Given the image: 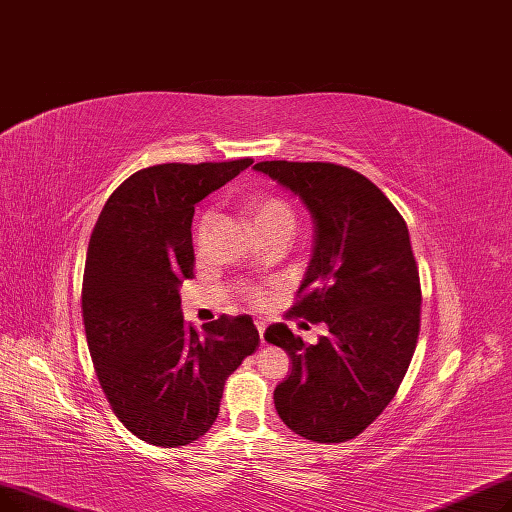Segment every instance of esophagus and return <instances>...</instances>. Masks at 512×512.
<instances>
[{"instance_id":"esophagus-1","label":"esophagus","mask_w":512,"mask_h":512,"mask_svg":"<svg viewBox=\"0 0 512 512\" xmlns=\"http://www.w3.org/2000/svg\"><path fill=\"white\" fill-rule=\"evenodd\" d=\"M254 323H256V329H258V333H260V342L264 344V329H266V323H264V319H256Z\"/></svg>"}]
</instances>
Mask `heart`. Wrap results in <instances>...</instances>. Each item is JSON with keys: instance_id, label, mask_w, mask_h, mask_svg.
<instances>
[{"instance_id": "obj_1", "label": "heart", "mask_w": 512, "mask_h": 512, "mask_svg": "<svg viewBox=\"0 0 512 512\" xmlns=\"http://www.w3.org/2000/svg\"><path fill=\"white\" fill-rule=\"evenodd\" d=\"M248 218H250V223H252L256 235L279 233V235H285L289 239L291 233H294V229H296L294 208H291L285 200L273 198V196L258 198V200L250 202ZM208 223H210V212H206L202 216L200 227H198L200 237L204 235ZM246 300L252 302V304H260V302H264V294L258 289H246Z\"/></svg>"}]
</instances>
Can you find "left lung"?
Listing matches in <instances>:
<instances>
[{
    "mask_svg": "<svg viewBox=\"0 0 512 512\" xmlns=\"http://www.w3.org/2000/svg\"><path fill=\"white\" fill-rule=\"evenodd\" d=\"M314 223L300 300L289 312L325 323L314 346L275 323L264 333L291 358L275 387L281 421L304 440L348 442L392 402L421 327V283L408 227L367 177L329 162H258Z\"/></svg>",
    "mask_w": 512,
    "mask_h": 512,
    "instance_id": "8db88e82",
    "label": "left lung"
}]
</instances>
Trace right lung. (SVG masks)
<instances>
[{
  "mask_svg": "<svg viewBox=\"0 0 512 512\" xmlns=\"http://www.w3.org/2000/svg\"><path fill=\"white\" fill-rule=\"evenodd\" d=\"M252 158L158 164L108 198L83 275V323L104 394L139 440L177 448L216 421L227 377L254 354L250 314L221 316L204 335L183 323L179 287L193 277L196 204Z\"/></svg>",
  "mask_w": 512,
  "mask_h": 512,
  "instance_id": "add662e5",
  "label": "right lung"
}]
</instances>
